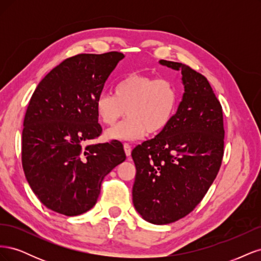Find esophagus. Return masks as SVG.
I'll return each mask as SVG.
<instances>
[{
	"label": "esophagus",
	"mask_w": 261,
	"mask_h": 261,
	"mask_svg": "<svg viewBox=\"0 0 261 261\" xmlns=\"http://www.w3.org/2000/svg\"><path fill=\"white\" fill-rule=\"evenodd\" d=\"M124 150H125L126 155L129 156V155H130V152H132V146H130L129 144H127V143H125V144H124Z\"/></svg>",
	"instance_id": "obj_1"
}]
</instances>
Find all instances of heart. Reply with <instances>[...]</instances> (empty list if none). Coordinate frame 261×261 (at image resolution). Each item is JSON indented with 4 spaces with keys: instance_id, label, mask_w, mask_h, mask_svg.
<instances>
[{
    "instance_id": "1",
    "label": "heart",
    "mask_w": 261,
    "mask_h": 261,
    "mask_svg": "<svg viewBox=\"0 0 261 261\" xmlns=\"http://www.w3.org/2000/svg\"><path fill=\"white\" fill-rule=\"evenodd\" d=\"M178 94L174 83L167 78L133 73L115 86L114 94L102 92L96 100V111L102 123L113 125L106 133L108 139L135 140L161 132L175 113Z\"/></svg>"
}]
</instances>
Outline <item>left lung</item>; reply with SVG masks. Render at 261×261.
Here are the masks:
<instances>
[{"instance_id":"1","label":"left lung","mask_w":261,"mask_h":261,"mask_svg":"<svg viewBox=\"0 0 261 261\" xmlns=\"http://www.w3.org/2000/svg\"><path fill=\"white\" fill-rule=\"evenodd\" d=\"M160 64L181 70L185 92L167 127L132 151L133 202L148 222L168 224L191 213L217 177L224 127L222 107L206 77L181 63Z\"/></svg>"}]
</instances>
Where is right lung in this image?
I'll return each instance as SVG.
<instances>
[{
  "instance_id": "obj_1",
  "label": "right lung",
  "mask_w": 261,
  "mask_h": 261,
  "mask_svg": "<svg viewBox=\"0 0 261 261\" xmlns=\"http://www.w3.org/2000/svg\"><path fill=\"white\" fill-rule=\"evenodd\" d=\"M120 52L77 54L39 83L23 118L21 164L46 208L73 217L97 202L101 183L126 155L120 141L90 144L102 134L96 100Z\"/></svg>"
}]
</instances>
